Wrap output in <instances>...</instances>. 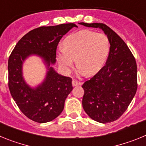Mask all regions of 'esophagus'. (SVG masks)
<instances>
[{
    "label": "esophagus",
    "mask_w": 146,
    "mask_h": 146,
    "mask_svg": "<svg viewBox=\"0 0 146 146\" xmlns=\"http://www.w3.org/2000/svg\"><path fill=\"white\" fill-rule=\"evenodd\" d=\"M72 86H81V85H82V82L76 80H72Z\"/></svg>",
    "instance_id": "34e87169"
}]
</instances>
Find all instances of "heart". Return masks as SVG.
I'll use <instances>...</instances> for the list:
<instances>
[{
    "instance_id": "heart-1",
    "label": "heart",
    "mask_w": 146,
    "mask_h": 146,
    "mask_svg": "<svg viewBox=\"0 0 146 146\" xmlns=\"http://www.w3.org/2000/svg\"><path fill=\"white\" fill-rule=\"evenodd\" d=\"M64 47L57 52V60L62 69L69 72L76 59L78 74L92 76L104 66L110 53V43L104 33L82 30L66 37Z\"/></svg>"
}]
</instances>
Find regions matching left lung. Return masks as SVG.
<instances>
[{"label":"left lung","mask_w":146,"mask_h":146,"mask_svg":"<svg viewBox=\"0 0 146 146\" xmlns=\"http://www.w3.org/2000/svg\"><path fill=\"white\" fill-rule=\"evenodd\" d=\"M100 28L110 40V50L106 64L92 78L84 82L82 108L91 119L106 123L119 118L136 94L137 64L123 39L103 23H85Z\"/></svg>","instance_id":"obj_1"}]
</instances>
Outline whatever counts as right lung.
<instances>
[{
	"label": "right lung",
	"instance_id": "obj_1",
	"mask_svg": "<svg viewBox=\"0 0 146 146\" xmlns=\"http://www.w3.org/2000/svg\"><path fill=\"white\" fill-rule=\"evenodd\" d=\"M74 23L39 27L28 32L17 42L8 61L9 88L22 113L31 120L46 123L57 118L72 91V78L58 74L52 66L56 62V49L63 36ZM32 55L42 59L47 72L43 81L31 87L23 77V64Z\"/></svg>",
	"mask_w": 146,
	"mask_h": 146
}]
</instances>
